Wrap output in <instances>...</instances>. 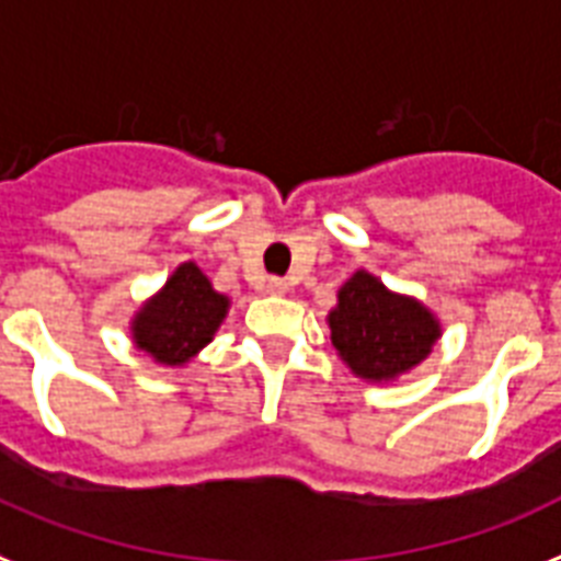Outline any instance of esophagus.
I'll use <instances>...</instances> for the list:
<instances>
[{"label":"esophagus","mask_w":561,"mask_h":561,"mask_svg":"<svg viewBox=\"0 0 561 561\" xmlns=\"http://www.w3.org/2000/svg\"><path fill=\"white\" fill-rule=\"evenodd\" d=\"M286 289H289V286H286V280H280V277H270V280L263 284V291H266V295H286Z\"/></svg>","instance_id":"esophagus-1"}]
</instances>
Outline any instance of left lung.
Returning <instances> with one entry per match:
<instances>
[{
	"instance_id": "8db88e82",
	"label": "left lung",
	"mask_w": 561,
	"mask_h": 561,
	"mask_svg": "<svg viewBox=\"0 0 561 561\" xmlns=\"http://www.w3.org/2000/svg\"><path fill=\"white\" fill-rule=\"evenodd\" d=\"M332 346L346 369L369 383H392L433 353L442 337L438 314L413 295L392 291L381 277L358 270L327 314Z\"/></svg>"
}]
</instances>
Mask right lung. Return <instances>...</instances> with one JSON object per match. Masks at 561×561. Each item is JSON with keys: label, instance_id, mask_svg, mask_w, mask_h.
I'll return each instance as SVG.
<instances>
[{"label": "right lung", "instance_id": "right-lung-1", "mask_svg": "<svg viewBox=\"0 0 561 561\" xmlns=\"http://www.w3.org/2000/svg\"><path fill=\"white\" fill-rule=\"evenodd\" d=\"M229 307V295L217 291L197 263H180L165 284L134 309L128 323L134 350L160 367H186L203 346L215 341Z\"/></svg>", "mask_w": 561, "mask_h": 561}]
</instances>
